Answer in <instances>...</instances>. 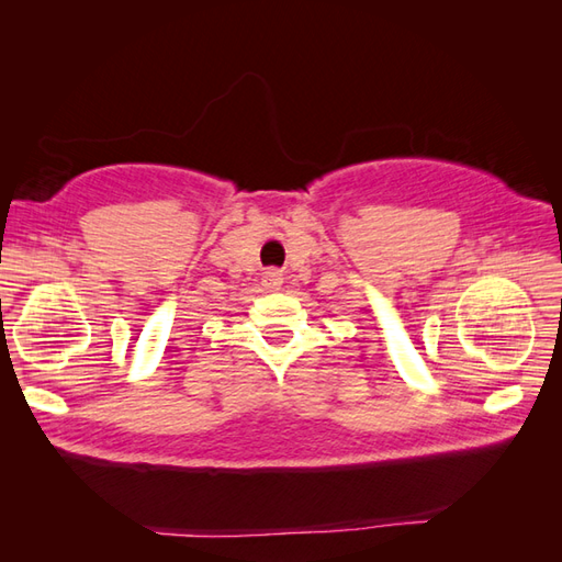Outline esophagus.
<instances>
[{
	"label": "esophagus",
	"mask_w": 562,
	"mask_h": 562,
	"mask_svg": "<svg viewBox=\"0 0 562 562\" xmlns=\"http://www.w3.org/2000/svg\"><path fill=\"white\" fill-rule=\"evenodd\" d=\"M283 283V274L279 269H267L262 274V285L267 288V291H279Z\"/></svg>",
	"instance_id": "1"
}]
</instances>
